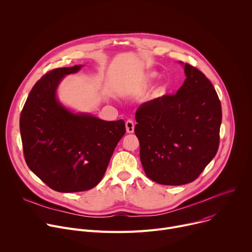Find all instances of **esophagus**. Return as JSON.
<instances>
[{
    "mask_svg": "<svg viewBox=\"0 0 252 252\" xmlns=\"http://www.w3.org/2000/svg\"><path fill=\"white\" fill-rule=\"evenodd\" d=\"M126 132L131 133L134 131V123L131 120H127L126 122Z\"/></svg>",
    "mask_w": 252,
    "mask_h": 252,
    "instance_id": "1",
    "label": "esophagus"
}]
</instances>
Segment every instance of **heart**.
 Here are the masks:
<instances>
[{"label":"heart","mask_w":252,"mask_h":252,"mask_svg":"<svg viewBox=\"0 0 252 252\" xmlns=\"http://www.w3.org/2000/svg\"><path fill=\"white\" fill-rule=\"evenodd\" d=\"M164 93V88H160L158 91V95L159 94H162Z\"/></svg>","instance_id":"b5f03b06"}]
</instances>
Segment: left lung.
I'll use <instances>...</instances> for the list:
<instances>
[{
	"label": "left lung",
	"mask_w": 252,
	"mask_h": 252,
	"mask_svg": "<svg viewBox=\"0 0 252 252\" xmlns=\"http://www.w3.org/2000/svg\"><path fill=\"white\" fill-rule=\"evenodd\" d=\"M185 71L187 79L176 94L142 103L135 113L142 167L164 186L195 181L220 147L218 93L197 67L186 63Z\"/></svg>",
	"instance_id": "obj_1"
}]
</instances>
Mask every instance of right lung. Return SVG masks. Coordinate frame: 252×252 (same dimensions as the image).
<instances>
[{
	"label": "right lung",
	"instance_id": "obj_1",
	"mask_svg": "<svg viewBox=\"0 0 252 252\" xmlns=\"http://www.w3.org/2000/svg\"><path fill=\"white\" fill-rule=\"evenodd\" d=\"M81 67L79 64L48 71L32 87L20 117L28 166L59 192L94 188L126 133L123 120L106 122L90 115H75L58 102L59 83Z\"/></svg>",
	"mask_w": 252,
	"mask_h": 252
}]
</instances>
